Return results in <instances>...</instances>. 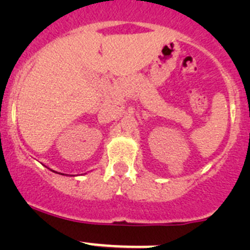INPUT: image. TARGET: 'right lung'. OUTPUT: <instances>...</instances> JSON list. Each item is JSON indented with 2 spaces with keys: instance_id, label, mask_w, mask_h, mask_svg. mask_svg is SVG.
Returning <instances> with one entry per match:
<instances>
[{
  "instance_id": "add662e5",
  "label": "right lung",
  "mask_w": 250,
  "mask_h": 250,
  "mask_svg": "<svg viewBox=\"0 0 250 250\" xmlns=\"http://www.w3.org/2000/svg\"><path fill=\"white\" fill-rule=\"evenodd\" d=\"M53 172H54V170H53ZM55 173H57V172H55ZM60 174V173H59ZM62 175H64V174H62Z\"/></svg>"
}]
</instances>
